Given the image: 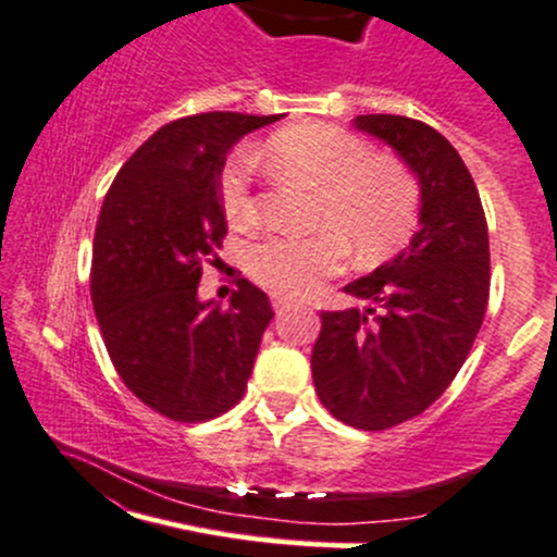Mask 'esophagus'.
I'll use <instances>...</instances> for the list:
<instances>
[{"label": "esophagus", "instance_id": "obj_1", "mask_svg": "<svg viewBox=\"0 0 557 557\" xmlns=\"http://www.w3.org/2000/svg\"><path fill=\"white\" fill-rule=\"evenodd\" d=\"M286 308H289V300H286V297H273V311L284 313Z\"/></svg>", "mask_w": 557, "mask_h": 557}]
</instances>
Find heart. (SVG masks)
Instances as JSON below:
<instances>
[{
	"label": "heart",
	"mask_w": 557,
	"mask_h": 557,
	"mask_svg": "<svg viewBox=\"0 0 557 557\" xmlns=\"http://www.w3.org/2000/svg\"><path fill=\"white\" fill-rule=\"evenodd\" d=\"M262 160L284 180L317 187L306 238L268 236L246 251L251 278L281 297H306L343 271L348 249L362 262L397 251L418 220V185L399 160L381 158L357 134L335 125H297L271 136ZM255 160L236 152L227 158L220 180V200L227 222L249 227L257 220L251 193Z\"/></svg>",
	"instance_id": "heart-1"
}]
</instances>
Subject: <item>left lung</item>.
<instances>
[{
	"mask_svg": "<svg viewBox=\"0 0 557 557\" xmlns=\"http://www.w3.org/2000/svg\"><path fill=\"white\" fill-rule=\"evenodd\" d=\"M354 128L394 147L418 176L421 227L392 262L346 286L370 306L321 313L311 370L337 421L383 432L437 403L469 357L491 292L488 225L461 154L432 125L359 114Z\"/></svg>",
	"mask_w": 557,
	"mask_h": 557,
	"instance_id": "obj_1",
	"label": "left lung"
}]
</instances>
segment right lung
<instances>
[{"mask_svg":"<svg viewBox=\"0 0 557 557\" xmlns=\"http://www.w3.org/2000/svg\"><path fill=\"white\" fill-rule=\"evenodd\" d=\"M206 112L154 131L109 187L90 262V297L114 370L147 407L180 423L244 397L273 308L240 278L231 306L198 300L203 262L227 236L220 176L227 150L276 123Z\"/></svg>","mask_w":557,"mask_h":557,"instance_id":"obj_1","label":"right lung"}]
</instances>
